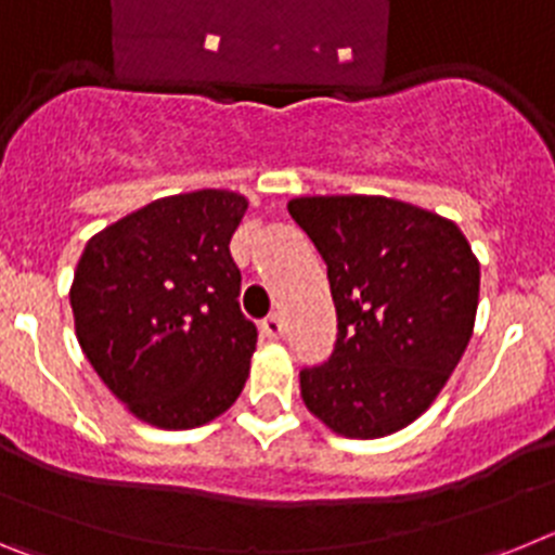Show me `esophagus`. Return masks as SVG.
Masks as SVG:
<instances>
[{"label": "esophagus", "instance_id": "obj_1", "mask_svg": "<svg viewBox=\"0 0 555 555\" xmlns=\"http://www.w3.org/2000/svg\"><path fill=\"white\" fill-rule=\"evenodd\" d=\"M286 325H283V317L281 313H269L267 320L261 322V333L269 338V341H278L283 336Z\"/></svg>", "mask_w": 555, "mask_h": 555}]
</instances>
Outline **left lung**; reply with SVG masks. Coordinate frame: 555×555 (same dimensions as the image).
Here are the masks:
<instances>
[{
  "mask_svg": "<svg viewBox=\"0 0 555 555\" xmlns=\"http://www.w3.org/2000/svg\"><path fill=\"white\" fill-rule=\"evenodd\" d=\"M288 214L327 263L338 336L300 372L333 434L380 439L430 409L475 327L480 263L459 224L375 194L294 197Z\"/></svg>",
  "mask_w": 555,
  "mask_h": 555,
  "instance_id": "left-lung-1",
  "label": "left lung"
}]
</instances>
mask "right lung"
<instances>
[{
  "instance_id": "1",
  "label": "right lung",
  "mask_w": 555,
  "mask_h": 555,
  "mask_svg": "<svg viewBox=\"0 0 555 555\" xmlns=\"http://www.w3.org/2000/svg\"><path fill=\"white\" fill-rule=\"evenodd\" d=\"M247 205L224 189L160 197L91 235L77 261V341L152 428H199L242 395L258 331L235 300L230 238Z\"/></svg>"
}]
</instances>
